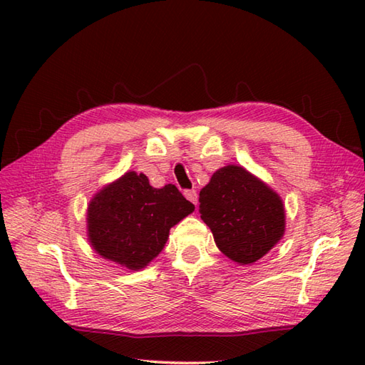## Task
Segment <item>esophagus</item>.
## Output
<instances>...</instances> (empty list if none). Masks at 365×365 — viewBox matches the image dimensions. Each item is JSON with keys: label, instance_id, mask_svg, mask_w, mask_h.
<instances>
[{"label": "esophagus", "instance_id": "34e87169", "mask_svg": "<svg viewBox=\"0 0 365 365\" xmlns=\"http://www.w3.org/2000/svg\"><path fill=\"white\" fill-rule=\"evenodd\" d=\"M183 195H185V197H187L188 200H191L192 204L197 205V192L195 190H187V191L183 192Z\"/></svg>", "mask_w": 365, "mask_h": 365}]
</instances>
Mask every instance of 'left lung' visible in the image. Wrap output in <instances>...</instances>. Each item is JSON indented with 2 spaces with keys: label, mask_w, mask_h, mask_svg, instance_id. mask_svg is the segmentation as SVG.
<instances>
[{
  "label": "left lung",
  "mask_w": 365,
  "mask_h": 365,
  "mask_svg": "<svg viewBox=\"0 0 365 365\" xmlns=\"http://www.w3.org/2000/svg\"><path fill=\"white\" fill-rule=\"evenodd\" d=\"M200 218L218 250L240 265H251L281 242L285 208L281 196L243 166L216 170L199 195Z\"/></svg>",
  "instance_id": "left-lung-1"
}]
</instances>
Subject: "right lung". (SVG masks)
<instances>
[{"label": "right lung", "mask_w": 365, "mask_h": 365, "mask_svg": "<svg viewBox=\"0 0 365 365\" xmlns=\"http://www.w3.org/2000/svg\"><path fill=\"white\" fill-rule=\"evenodd\" d=\"M192 212L175 185L153 188L143 173L128 170L91 199L88 240L103 259L139 271L163 251L170 227Z\"/></svg>", "instance_id": "1"}]
</instances>
